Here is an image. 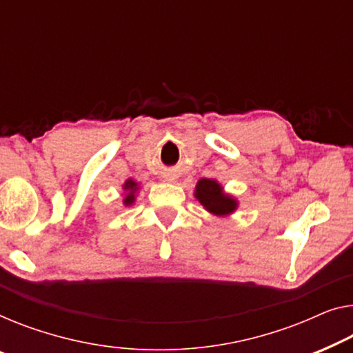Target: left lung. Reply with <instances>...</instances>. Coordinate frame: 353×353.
<instances>
[{"instance_id":"obj_1","label":"left lung","mask_w":353,"mask_h":353,"mask_svg":"<svg viewBox=\"0 0 353 353\" xmlns=\"http://www.w3.org/2000/svg\"><path fill=\"white\" fill-rule=\"evenodd\" d=\"M196 198L209 212L225 215L236 209V201L223 193V188L212 179H201L196 185Z\"/></svg>"}]
</instances>
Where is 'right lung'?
Masks as SVG:
<instances>
[{
	"instance_id": "right-lung-1",
	"label": "right lung",
	"mask_w": 353,
	"mask_h": 353,
	"mask_svg": "<svg viewBox=\"0 0 353 353\" xmlns=\"http://www.w3.org/2000/svg\"><path fill=\"white\" fill-rule=\"evenodd\" d=\"M125 190H128L130 193L126 194V198H125V204H131L134 201V190H136V182H133V181H128L125 183Z\"/></svg>"
}]
</instances>
